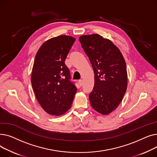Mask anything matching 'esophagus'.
Here are the masks:
<instances>
[{"instance_id":"obj_1","label":"esophagus","mask_w":157,"mask_h":157,"mask_svg":"<svg viewBox=\"0 0 157 157\" xmlns=\"http://www.w3.org/2000/svg\"><path fill=\"white\" fill-rule=\"evenodd\" d=\"M78 83L79 84L80 86H82V85H83V81H82L81 79H79V80L78 81Z\"/></svg>"}]
</instances>
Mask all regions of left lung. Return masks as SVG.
I'll list each match as a JSON object with an SVG mask.
<instances>
[{"mask_svg":"<svg viewBox=\"0 0 157 157\" xmlns=\"http://www.w3.org/2000/svg\"><path fill=\"white\" fill-rule=\"evenodd\" d=\"M79 40L95 75L94 87L89 95L90 104L98 113L109 114L119 105L127 90L124 58L111 40L98 34L83 35Z\"/></svg>","mask_w":157,"mask_h":157,"instance_id":"8db88e82","label":"left lung"}]
</instances>
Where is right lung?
<instances>
[{"label": "right lung", "mask_w": 157, "mask_h": 157, "mask_svg": "<svg viewBox=\"0 0 157 157\" xmlns=\"http://www.w3.org/2000/svg\"><path fill=\"white\" fill-rule=\"evenodd\" d=\"M76 39L61 35L48 39L36 53L31 83L38 102L49 114L60 116L71 107L77 88L65 60Z\"/></svg>", "instance_id": "1"}]
</instances>
